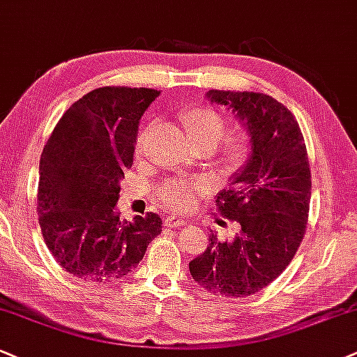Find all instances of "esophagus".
Wrapping results in <instances>:
<instances>
[{
    "label": "esophagus",
    "instance_id": "esophagus-1",
    "mask_svg": "<svg viewBox=\"0 0 357 357\" xmlns=\"http://www.w3.org/2000/svg\"><path fill=\"white\" fill-rule=\"evenodd\" d=\"M164 223H165V227L177 228V227L185 225V220H183L182 217H177V215H167Z\"/></svg>",
    "mask_w": 357,
    "mask_h": 357
}]
</instances>
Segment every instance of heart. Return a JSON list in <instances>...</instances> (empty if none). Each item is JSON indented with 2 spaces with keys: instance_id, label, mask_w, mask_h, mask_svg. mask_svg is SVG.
Listing matches in <instances>:
<instances>
[{
  "instance_id": "b5f03b06",
  "label": "heart",
  "mask_w": 357,
  "mask_h": 357,
  "mask_svg": "<svg viewBox=\"0 0 357 357\" xmlns=\"http://www.w3.org/2000/svg\"><path fill=\"white\" fill-rule=\"evenodd\" d=\"M183 130L190 142L199 147L200 151H212L222 139L218 151V164L222 169L233 170L240 167L245 162L246 155L250 152V140L248 135L243 130H233L225 134L227 124L225 119L220 116L218 112L206 107H195L190 111L182 114ZM144 152V134H140L135 142V153L140 155ZM202 190V183L195 180H183L175 178L165 182L164 185L158 188V199L167 208L172 210H187L193 205L197 193Z\"/></svg>"
}]
</instances>
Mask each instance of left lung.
I'll return each mask as SVG.
<instances>
[{
  "label": "left lung",
  "mask_w": 357,
  "mask_h": 357,
  "mask_svg": "<svg viewBox=\"0 0 357 357\" xmlns=\"http://www.w3.org/2000/svg\"><path fill=\"white\" fill-rule=\"evenodd\" d=\"M206 99L235 114L250 137V155L217 195V210L235 220L238 233L228 241L210 233L188 268L206 291L245 298L278 278L305 236L310 162L296 119L271 96L212 89Z\"/></svg>",
  "instance_id": "8db88e82"
}]
</instances>
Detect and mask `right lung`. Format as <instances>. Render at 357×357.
I'll return each mask as SVG.
<instances>
[{"label": "right lung", "instance_id": "obj_1", "mask_svg": "<svg viewBox=\"0 0 357 357\" xmlns=\"http://www.w3.org/2000/svg\"><path fill=\"white\" fill-rule=\"evenodd\" d=\"M160 91L99 87L59 119L39 162L38 215L47 250L84 281L121 280L162 231L155 213L121 220L116 204L134 162L139 122Z\"/></svg>", "mask_w": 357, "mask_h": 357}]
</instances>
